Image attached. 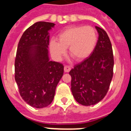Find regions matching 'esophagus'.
Listing matches in <instances>:
<instances>
[{"label": "esophagus", "instance_id": "1", "mask_svg": "<svg viewBox=\"0 0 131 131\" xmlns=\"http://www.w3.org/2000/svg\"><path fill=\"white\" fill-rule=\"evenodd\" d=\"M71 70V68L69 66H64V71L66 73H68L69 72V71Z\"/></svg>", "mask_w": 131, "mask_h": 131}]
</instances>
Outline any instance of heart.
<instances>
[{
	"label": "heart",
	"instance_id": "b5f03b06",
	"mask_svg": "<svg viewBox=\"0 0 131 131\" xmlns=\"http://www.w3.org/2000/svg\"><path fill=\"white\" fill-rule=\"evenodd\" d=\"M58 40L50 44L52 54L56 59H61L68 48L69 54L77 61L89 57L92 52L98 40L95 29L91 26H75L62 31L58 36Z\"/></svg>",
	"mask_w": 131,
	"mask_h": 131
}]
</instances>
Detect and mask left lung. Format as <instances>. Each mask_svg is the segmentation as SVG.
Returning a JSON list of instances; mask_svg holds the SVG:
<instances>
[{"mask_svg": "<svg viewBox=\"0 0 131 131\" xmlns=\"http://www.w3.org/2000/svg\"><path fill=\"white\" fill-rule=\"evenodd\" d=\"M99 34L93 52L69 71L71 92L78 103L94 105L106 95L113 75V50L106 31L96 27Z\"/></svg>", "mask_w": 131, "mask_h": 131, "instance_id": "obj_1", "label": "left lung"}]
</instances>
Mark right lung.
I'll list each match as a JSON object with an SVG mask.
<instances>
[{
    "instance_id": "1",
    "label": "right lung",
    "mask_w": 131,
    "mask_h": 131,
    "mask_svg": "<svg viewBox=\"0 0 131 131\" xmlns=\"http://www.w3.org/2000/svg\"><path fill=\"white\" fill-rule=\"evenodd\" d=\"M54 25L39 21L30 26L23 33L17 48L15 80L21 98L36 108L51 104L63 74V64L48 58V31Z\"/></svg>"
}]
</instances>
